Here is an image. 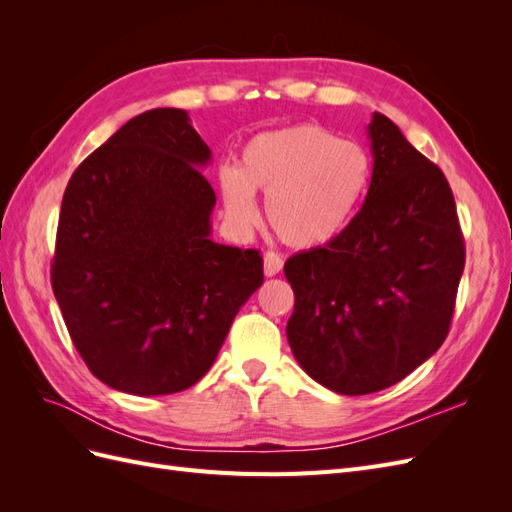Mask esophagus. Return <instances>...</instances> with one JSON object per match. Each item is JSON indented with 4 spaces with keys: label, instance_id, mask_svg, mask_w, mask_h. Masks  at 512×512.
Returning a JSON list of instances; mask_svg holds the SVG:
<instances>
[{
    "label": "esophagus",
    "instance_id": "esophagus-1",
    "mask_svg": "<svg viewBox=\"0 0 512 512\" xmlns=\"http://www.w3.org/2000/svg\"><path fill=\"white\" fill-rule=\"evenodd\" d=\"M282 267H284L282 256H277V254H273V252H267V254H265V275H267V277H275L277 273L282 271Z\"/></svg>",
    "mask_w": 512,
    "mask_h": 512
}]
</instances>
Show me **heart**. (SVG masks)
Here are the masks:
<instances>
[{"instance_id": "heart-1", "label": "heart", "mask_w": 512, "mask_h": 512, "mask_svg": "<svg viewBox=\"0 0 512 512\" xmlns=\"http://www.w3.org/2000/svg\"><path fill=\"white\" fill-rule=\"evenodd\" d=\"M218 179L226 218L237 230L258 224L254 192H262L275 235L297 250H314L354 220L371 183V156L359 143L301 123L250 138L239 168L224 166Z\"/></svg>"}]
</instances>
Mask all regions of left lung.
Instances as JSON below:
<instances>
[{"label":"left lung","instance_id":"8db88e82","mask_svg":"<svg viewBox=\"0 0 512 512\" xmlns=\"http://www.w3.org/2000/svg\"><path fill=\"white\" fill-rule=\"evenodd\" d=\"M367 138L374 170L361 211L335 241L284 265L290 350L339 395L382 391L442 346L466 262L442 170L380 113Z\"/></svg>","mask_w":512,"mask_h":512}]
</instances>
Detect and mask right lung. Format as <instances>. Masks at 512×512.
<instances>
[{
  "mask_svg": "<svg viewBox=\"0 0 512 512\" xmlns=\"http://www.w3.org/2000/svg\"><path fill=\"white\" fill-rule=\"evenodd\" d=\"M209 162L183 108H153L68 181L53 292L91 374L115 391L190 389L265 280L258 250L211 239Z\"/></svg>",
  "mask_w": 512,
  "mask_h": 512,
  "instance_id": "1",
  "label": "right lung"
}]
</instances>
